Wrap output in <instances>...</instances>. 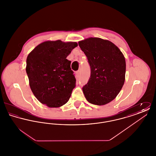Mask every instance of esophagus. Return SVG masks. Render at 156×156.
<instances>
[{
	"label": "esophagus",
	"instance_id": "esophagus-1",
	"mask_svg": "<svg viewBox=\"0 0 156 156\" xmlns=\"http://www.w3.org/2000/svg\"><path fill=\"white\" fill-rule=\"evenodd\" d=\"M76 75L77 76H79L80 75V71H78L76 72Z\"/></svg>",
	"mask_w": 156,
	"mask_h": 156
}]
</instances>
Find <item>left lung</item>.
Listing matches in <instances>:
<instances>
[{
	"label": "left lung",
	"mask_w": 156,
	"mask_h": 156,
	"mask_svg": "<svg viewBox=\"0 0 156 156\" xmlns=\"http://www.w3.org/2000/svg\"><path fill=\"white\" fill-rule=\"evenodd\" d=\"M90 67L89 81L82 90L90 104L104 105L119 94L125 81L126 61L119 48L111 41L89 37L78 42Z\"/></svg>",
	"instance_id": "8db88e82"
}]
</instances>
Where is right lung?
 I'll return each instance as SVG.
<instances>
[{
    "label": "right lung",
    "instance_id": "obj_1",
    "mask_svg": "<svg viewBox=\"0 0 156 156\" xmlns=\"http://www.w3.org/2000/svg\"><path fill=\"white\" fill-rule=\"evenodd\" d=\"M76 42L46 41L36 46L26 59L30 88L41 104L59 108L68 101L76 80L67 56Z\"/></svg>",
    "mask_w": 156,
    "mask_h": 156
}]
</instances>
